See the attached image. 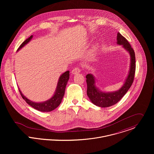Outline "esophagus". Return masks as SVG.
Instances as JSON below:
<instances>
[{
    "label": "esophagus",
    "mask_w": 154,
    "mask_h": 154,
    "mask_svg": "<svg viewBox=\"0 0 154 154\" xmlns=\"http://www.w3.org/2000/svg\"><path fill=\"white\" fill-rule=\"evenodd\" d=\"M81 72V69L79 67H75L74 69H73V70H72V73L73 75H75L76 73H79Z\"/></svg>",
    "instance_id": "1"
}]
</instances>
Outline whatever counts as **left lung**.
<instances>
[{"label":"left lung","mask_w":154,"mask_h":154,"mask_svg":"<svg viewBox=\"0 0 154 154\" xmlns=\"http://www.w3.org/2000/svg\"><path fill=\"white\" fill-rule=\"evenodd\" d=\"M117 43L119 45H123V47L129 53L131 56L129 72L122 87L115 92H102L96 87L94 76L92 74H88L86 76L87 95L94 104L100 107H108L118 103L131 88L134 80L136 70L134 51L126 38L119 32L117 33Z\"/></svg>","instance_id":"1"}]
</instances>
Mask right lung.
Here are the masks:
<instances>
[{"mask_svg": "<svg viewBox=\"0 0 154 154\" xmlns=\"http://www.w3.org/2000/svg\"><path fill=\"white\" fill-rule=\"evenodd\" d=\"M32 35H31L28 38L25 40L22 44H21V45L18 48L17 51H18L20 48H21L22 47H23L25 44H27L32 39ZM69 79V71L67 70L60 76L58 83H57L56 90L55 91L54 95L50 100L43 103L33 102L28 100L27 98H26L22 94L20 89H19V91L20 92V94L22 98L26 101V103L28 104H29L32 108L42 112H48L56 109L61 103L62 98L65 94L66 84L67 83Z\"/></svg>", "mask_w": 154, "mask_h": 154, "instance_id": "right-lung-1", "label": "right lung"}]
</instances>
